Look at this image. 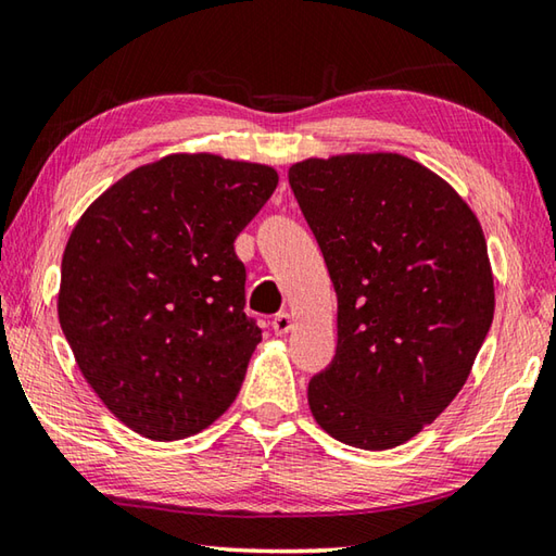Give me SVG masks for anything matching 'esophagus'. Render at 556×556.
Wrapping results in <instances>:
<instances>
[{
	"instance_id": "esophagus-1",
	"label": "esophagus",
	"mask_w": 556,
	"mask_h": 556,
	"mask_svg": "<svg viewBox=\"0 0 556 556\" xmlns=\"http://www.w3.org/2000/svg\"><path fill=\"white\" fill-rule=\"evenodd\" d=\"M270 324H274V331L276 333H288L292 329V317H290L288 312H278Z\"/></svg>"
}]
</instances>
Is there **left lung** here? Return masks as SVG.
<instances>
[{"instance_id":"8db88e82","label":"left lung","mask_w":556,"mask_h":556,"mask_svg":"<svg viewBox=\"0 0 556 556\" xmlns=\"http://www.w3.org/2000/svg\"><path fill=\"white\" fill-rule=\"evenodd\" d=\"M288 179L339 298L312 416L345 445H402L463 390L489 333L484 232L441 176L402 154L307 160Z\"/></svg>"}]
</instances>
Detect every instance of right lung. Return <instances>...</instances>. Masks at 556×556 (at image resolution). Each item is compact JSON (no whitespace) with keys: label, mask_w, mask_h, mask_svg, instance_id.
<instances>
[{"label":"right lung","mask_w":556,"mask_h":556,"mask_svg":"<svg viewBox=\"0 0 556 556\" xmlns=\"http://www.w3.org/2000/svg\"><path fill=\"white\" fill-rule=\"evenodd\" d=\"M264 164L172 154L113 184L72 232L58 317L121 421L179 441L235 402L261 329L235 239L276 191Z\"/></svg>","instance_id":"1"}]
</instances>
